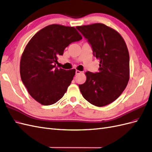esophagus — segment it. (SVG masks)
Listing matches in <instances>:
<instances>
[{"label": "esophagus", "instance_id": "34e87169", "mask_svg": "<svg viewBox=\"0 0 152 152\" xmlns=\"http://www.w3.org/2000/svg\"><path fill=\"white\" fill-rule=\"evenodd\" d=\"M82 73V72H80V71H79V70H76V71H75V74H76V75L80 74V73Z\"/></svg>", "mask_w": 152, "mask_h": 152}]
</instances>
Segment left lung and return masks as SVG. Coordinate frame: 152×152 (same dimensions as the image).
Instances as JSON below:
<instances>
[{
    "label": "left lung",
    "instance_id": "left-lung-1",
    "mask_svg": "<svg viewBox=\"0 0 152 152\" xmlns=\"http://www.w3.org/2000/svg\"><path fill=\"white\" fill-rule=\"evenodd\" d=\"M100 60L99 72H86V80L79 85L85 99L97 107L116 100L124 91L130 77L129 54L122 36L103 23L77 26Z\"/></svg>",
    "mask_w": 152,
    "mask_h": 152
}]
</instances>
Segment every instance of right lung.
<instances>
[{
	"label": "right lung",
	"instance_id": "obj_1",
	"mask_svg": "<svg viewBox=\"0 0 152 152\" xmlns=\"http://www.w3.org/2000/svg\"><path fill=\"white\" fill-rule=\"evenodd\" d=\"M81 39L75 27L52 24L39 31L27 43L20 59V77L39 104H54L66 92L75 69L58 68L57 59L69 44Z\"/></svg>",
	"mask_w": 152,
	"mask_h": 152
}]
</instances>
